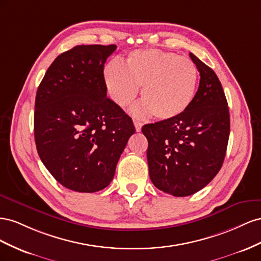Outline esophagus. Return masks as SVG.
Returning a JSON list of instances; mask_svg holds the SVG:
<instances>
[{
    "label": "esophagus",
    "mask_w": 261,
    "mask_h": 261,
    "mask_svg": "<svg viewBox=\"0 0 261 261\" xmlns=\"http://www.w3.org/2000/svg\"><path fill=\"white\" fill-rule=\"evenodd\" d=\"M133 123H135V126H136V131L137 132H140L141 131V128H142L143 123L139 121V120H133Z\"/></svg>",
    "instance_id": "obj_1"
}]
</instances>
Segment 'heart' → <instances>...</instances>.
Here are the masks:
<instances>
[{
  "instance_id": "obj_1",
  "label": "heart",
  "mask_w": 261,
  "mask_h": 261,
  "mask_svg": "<svg viewBox=\"0 0 261 261\" xmlns=\"http://www.w3.org/2000/svg\"><path fill=\"white\" fill-rule=\"evenodd\" d=\"M110 97L124 107L141 88L137 115H153L167 120L182 114L193 100L198 83L197 66L190 59L158 49L132 51L123 66L113 61L103 69Z\"/></svg>"
}]
</instances>
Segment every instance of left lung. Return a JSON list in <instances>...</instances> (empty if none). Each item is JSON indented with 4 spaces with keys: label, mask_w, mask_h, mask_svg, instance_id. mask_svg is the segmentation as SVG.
Wrapping results in <instances>:
<instances>
[{
    "label": "left lung",
    "mask_w": 261,
    "mask_h": 261,
    "mask_svg": "<svg viewBox=\"0 0 261 261\" xmlns=\"http://www.w3.org/2000/svg\"><path fill=\"white\" fill-rule=\"evenodd\" d=\"M200 73L190 106L167 120L145 124L147 164L156 188L187 197L204 188L224 162L229 137V113L217 74L189 54Z\"/></svg>",
    "instance_id": "left-lung-1"
}]
</instances>
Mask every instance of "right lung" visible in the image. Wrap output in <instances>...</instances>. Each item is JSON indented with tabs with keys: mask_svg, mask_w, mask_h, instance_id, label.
<instances>
[{
	"mask_svg": "<svg viewBox=\"0 0 261 261\" xmlns=\"http://www.w3.org/2000/svg\"><path fill=\"white\" fill-rule=\"evenodd\" d=\"M116 44H82L58 56L37 89V152L55 179L79 192L99 191L136 132L132 119L107 97L103 65Z\"/></svg>",
	"mask_w": 261,
	"mask_h": 261,
	"instance_id": "right-lung-1",
	"label": "right lung"
}]
</instances>
